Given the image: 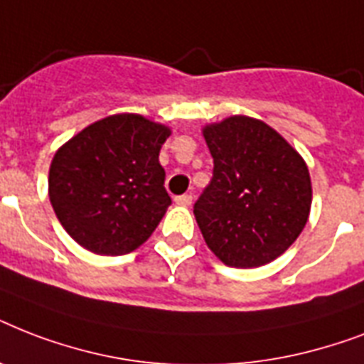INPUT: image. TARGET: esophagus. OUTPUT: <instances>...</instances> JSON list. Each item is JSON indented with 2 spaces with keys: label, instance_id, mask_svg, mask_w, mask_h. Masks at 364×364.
I'll use <instances>...</instances> for the list:
<instances>
[{
  "label": "esophagus",
  "instance_id": "1",
  "mask_svg": "<svg viewBox=\"0 0 364 364\" xmlns=\"http://www.w3.org/2000/svg\"><path fill=\"white\" fill-rule=\"evenodd\" d=\"M176 204L188 208V205L193 204V196H191V194H181V196H176Z\"/></svg>",
  "mask_w": 364,
  "mask_h": 364
}]
</instances>
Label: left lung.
Here are the masks:
<instances>
[{"label": "left lung", "mask_w": 364, "mask_h": 364, "mask_svg": "<svg viewBox=\"0 0 364 364\" xmlns=\"http://www.w3.org/2000/svg\"><path fill=\"white\" fill-rule=\"evenodd\" d=\"M213 179L194 217L208 247L232 268H259L299 238L311 208V179L299 151L266 122L232 115L202 128Z\"/></svg>", "instance_id": "obj_1"}]
</instances>
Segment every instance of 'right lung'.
<instances>
[{
	"mask_svg": "<svg viewBox=\"0 0 364 364\" xmlns=\"http://www.w3.org/2000/svg\"><path fill=\"white\" fill-rule=\"evenodd\" d=\"M170 134L166 124L119 113L88 124L54 153L48 198L81 247L126 255L147 242L171 204L159 162Z\"/></svg>",
	"mask_w": 364,
	"mask_h": 364,
	"instance_id": "add662e5",
	"label": "right lung"
}]
</instances>
